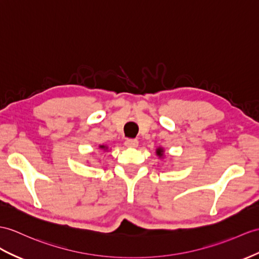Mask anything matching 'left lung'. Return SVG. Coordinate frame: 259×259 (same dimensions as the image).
<instances>
[{"label":"left lung","mask_w":259,"mask_h":259,"mask_svg":"<svg viewBox=\"0 0 259 259\" xmlns=\"http://www.w3.org/2000/svg\"><path fill=\"white\" fill-rule=\"evenodd\" d=\"M100 148H105V146H100Z\"/></svg>","instance_id":"left-lung-1"}]
</instances>
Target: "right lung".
I'll use <instances>...</instances> for the list:
<instances>
[{
    "label": "right lung",
    "instance_id": "right-lung-1",
    "mask_svg": "<svg viewBox=\"0 0 259 259\" xmlns=\"http://www.w3.org/2000/svg\"><path fill=\"white\" fill-rule=\"evenodd\" d=\"M157 156H159V157H162L163 156V149H161V148H158L157 149Z\"/></svg>",
    "mask_w": 259,
    "mask_h": 259
}]
</instances>
